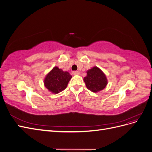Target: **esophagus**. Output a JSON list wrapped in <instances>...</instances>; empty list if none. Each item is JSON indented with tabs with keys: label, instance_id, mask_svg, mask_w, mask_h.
<instances>
[{
	"label": "esophagus",
	"instance_id": "1",
	"mask_svg": "<svg viewBox=\"0 0 152 152\" xmlns=\"http://www.w3.org/2000/svg\"><path fill=\"white\" fill-rule=\"evenodd\" d=\"M72 74L74 75H79L80 74V72L79 71H73L72 72Z\"/></svg>",
	"mask_w": 152,
	"mask_h": 152
}]
</instances>
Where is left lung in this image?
Masks as SVG:
<instances>
[{
	"label": "left lung",
	"instance_id": "8db88e82",
	"mask_svg": "<svg viewBox=\"0 0 152 152\" xmlns=\"http://www.w3.org/2000/svg\"><path fill=\"white\" fill-rule=\"evenodd\" d=\"M87 88L93 93H97L105 88L108 80L104 73L97 66L87 71V76L84 78Z\"/></svg>",
	"mask_w": 152,
	"mask_h": 152
}]
</instances>
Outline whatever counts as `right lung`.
<instances>
[{
	"mask_svg": "<svg viewBox=\"0 0 152 152\" xmlns=\"http://www.w3.org/2000/svg\"><path fill=\"white\" fill-rule=\"evenodd\" d=\"M72 76L68 72L54 66L45 76L44 83L46 88L53 94H58L65 89Z\"/></svg>",
	"mask_w": 152,
	"mask_h": 152,
	"instance_id": "obj_1",
	"label": "right lung"
}]
</instances>
